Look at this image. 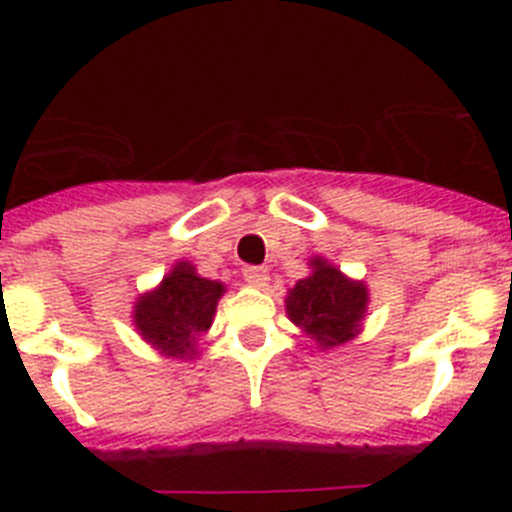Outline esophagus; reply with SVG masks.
I'll return each mask as SVG.
<instances>
[{"instance_id": "obj_1", "label": "esophagus", "mask_w": 512, "mask_h": 512, "mask_svg": "<svg viewBox=\"0 0 512 512\" xmlns=\"http://www.w3.org/2000/svg\"><path fill=\"white\" fill-rule=\"evenodd\" d=\"M243 277H246V282L251 284V287L264 289L266 284H269V269H264V266H246V269H243Z\"/></svg>"}]
</instances>
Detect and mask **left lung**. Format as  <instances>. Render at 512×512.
Returning a JSON list of instances; mask_svg holds the SVG:
<instances>
[{"instance_id":"1","label":"left lung","mask_w":512,"mask_h":512,"mask_svg":"<svg viewBox=\"0 0 512 512\" xmlns=\"http://www.w3.org/2000/svg\"><path fill=\"white\" fill-rule=\"evenodd\" d=\"M310 274L287 289V318L318 343V348H338L361 333V320L369 307V287L361 279L346 277L336 264L312 256Z\"/></svg>"}]
</instances>
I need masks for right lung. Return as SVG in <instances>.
Instances as JSON below:
<instances>
[{
	"label": "right lung",
	"instance_id": "right-lung-1",
	"mask_svg": "<svg viewBox=\"0 0 512 512\" xmlns=\"http://www.w3.org/2000/svg\"><path fill=\"white\" fill-rule=\"evenodd\" d=\"M223 295V282L200 277L194 264L179 259L158 287L135 300L133 325L138 336L166 359H194Z\"/></svg>",
	"mask_w": 512,
	"mask_h": 512
}]
</instances>
